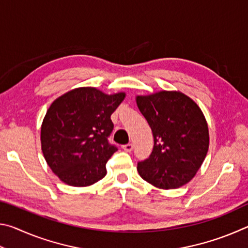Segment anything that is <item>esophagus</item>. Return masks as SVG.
Listing matches in <instances>:
<instances>
[{"instance_id": "obj_1", "label": "esophagus", "mask_w": 248, "mask_h": 248, "mask_svg": "<svg viewBox=\"0 0 248 248\" xmlns=\"http://www.w3.org/2000/svg\"><path fill=\"white\" fill-rule=\"evenodd\" d=\"M132 149H133V145L131 143H128V144L123 145V150L125 151V152H128V153L131 152Z\"/></svg>"}]
</instances>
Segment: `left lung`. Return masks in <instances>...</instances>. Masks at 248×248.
I'll return each instance as SVG.
<instances>
[{"mask_svg":"<svg viewBox=\"0 0 248 248\" xmlns=\"http://www.w3.org/2000/svg\"><path fill=\"white\" fill-rule=\"evenodd\" d=\"M136 100L154 138L150 157L138 163L139 175L159 189L189 183L209 149L208 124L200 107L177 91L139 95Z\"/></svg>","mask_w":248,"mask_h":248,"instance_id":"8db88e82","label":"left lung"}]
</instances>
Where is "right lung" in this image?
<instances>
[{
  "instance_id": "obj_1",
  "label": "right lung",
  "mask_w": 248,
  "mask_h": 248,
  "mask_svg": "<svg viewBox=\"0 0 248 248\" xmlns=\"http://www.w3.org/2000/svg\"><path fill=\"white\" fill-rule=\"evenodd\" d=\"M125 93L105 94L78 87L50 105L41 124V150L50 169L64 184L86 187L106 175V163L117 148L109 144L110 116Z\"/></svg>"
}]
</instances>
